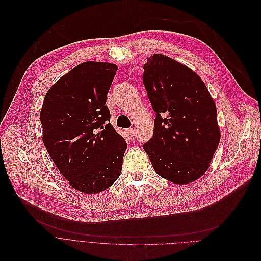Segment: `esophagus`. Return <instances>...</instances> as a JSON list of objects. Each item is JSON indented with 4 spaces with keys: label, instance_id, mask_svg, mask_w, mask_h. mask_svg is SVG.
I'll return each instance as SVG.
<instances>
[{
    "label": "esophagus",
    "instance_id": "esophagus-1",
    "mask_svg": "<svg viewBox=\"0 0 261 261\" xmlns=\"http://www.w3.org/2000/svg\"><path fill=\"white\" fill-rule=\"evenodd\" d=\"M126 134L128 135L129 138H133V137L135 136V129H134V128H128V129L126 130Z\"/></svg>",
    "mask_w": 261,
    "mask_h": 261
}]
</instances>
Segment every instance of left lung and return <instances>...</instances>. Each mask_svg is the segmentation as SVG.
Instances as JSON below:
<instances>
[{
    "label": "left lung",
    "mask_w": 261,
    "mask_h": 261,
    "mask_svg": "<svg viewBox=\"0 0 261 261\" xmlns=\"http://www.w3.org/2000/svg\"><path fill=\"white\" fill-rule=\"evenodd\" d=\"M143 83L155 112L153 137L143 145L156 174L176 184L201 177L219 145L215 101L200 77L164 55L147 58Z\"/></svg>",
    "instance_id": "left-lung-1"
}]
</instances>
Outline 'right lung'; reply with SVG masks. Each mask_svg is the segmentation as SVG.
<instances>
[{"mask_svg": "<svg viewBox=\"0 0 261 261\" xmlns=\"http://www.w3.org/2000/svg\"><path fill=\"white\" fill-rule=\"evenodd\" d=\"M117 66L85 62L47 91L40 113L43 143L75 189L97 193L120 176L127 148L110 123L107 93Z\"/></svg>", "mask_w": 261, "mask_h": 261, "instance_id": "1", "label": "right lung"}]
</instances>
